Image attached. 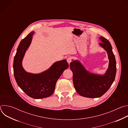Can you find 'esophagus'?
Returning <instances> with one entry per match:
<instances>
[{
	"label": "esophagus",
	"mask_w": 128,
	"mask_h": 128,
	"mask_svg": "<svg viewBox=\"0 0 128 128\" xmlns=\"http://www.w3.org/2000/svg\"><path fill=\"white\" fill-rule=\"evenodd\" d=\"M67 62L68 63V64H70V62L72 61V58L71 57H68L67 59Z\"/></svg>",
	"instance_id": "1"
}]
</instances>
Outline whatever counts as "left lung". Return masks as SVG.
<instances>
[{"label":"left lung","mask_w":128,"mask_h":128,"mask_svg":"<svg viewBox=\"0 0 128 128\" xmlns=\"http://www.w3.org/2000/svg\"><path fill=\"white\" fill-rule=\"evenodd\" d=\"M101 47L107 52L109 65L103 75L94 74L86 70L78 60H72L70 68L73 73V82L77 93L88 98H98L104 95L114 82L116 71V61L112 46L107 39L101 36Z\"/></svg>","instance_id":"left-lung-1"}]
</instances>
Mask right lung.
<instances>
[{"label": "right lung", "instance_id": "add662e5", "mask_svg": "<svg viewBox=\"0 0 128 128\" xmlns=\"http://www.w3.org/2000/svg\"><path fill=\"white\" fill-rule=\"evenodd\" d=\"M34 33V31L31 32L18 46L14 59V74L18 86L26 94L34 99H42L54 93L58 80L69 65L65 59L54 62L48 70L40 74L26 72L22 66V61Z\"/></svg>", "mask_w": 128, "mask_h": 128}]
</instances>
